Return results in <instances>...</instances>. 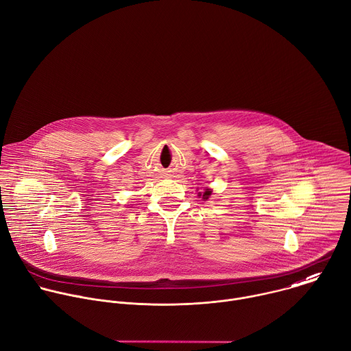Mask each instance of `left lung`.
I'll return each instance as SVG.
<instances>
[{
	"label": "left lung",
	"instance_id": "left-lung-1",
	"mask_svg": "<svg viewBox=\"0 0 351 351\" xmlns=\"http://www.w3.org/2000/svg\"><path fill=\"white\" fill-rule=\"evenodd\" d=\"M210 194H212V190H210V189H205L204 194H202V193H198V195H202V198H204V199H208Z\"/></svg>",
	"mask_w": 351,
	"mask_h": 351
}]
</instances>
